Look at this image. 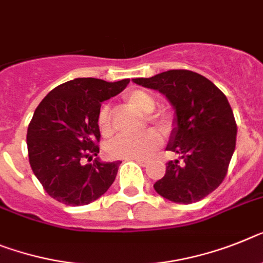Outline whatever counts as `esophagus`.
Instances as JSON below:
<instances>
[{
  "label": "esophagus",
  "instance_id": "1",
  "mask_svg": "<svg viewBox=\"0 0 263 263\" xmlns=\"http://www.w3.org/2000/svg\"><path fill=\"white\" fill-rule=\"evenodd\" d=\"M131 160H135V162L140 165H147V163H148L147 160H144V159H131Z\"/></svg>",
  "mask_w": 263,
  "mask_h": 263
}]
</instances>
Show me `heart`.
Wrapping results in <instances>:
<instances>
[{
    "instance_id": "1",
    "label": "heart",
    "mask_w": 263,
    "mask_h": 263,
    "mask_svg": "<svg viewBox=\"0 0 263 263\" xmlns=\"http://www.w3.org/2000/svg\"><path fill=\"white\" fill-rule=\"evenodd\" d=\"M125 101L129 107L144 115L154 112V109L156 108L155 99L144 90H132L125 95ZM147 119L148 121L154 123L163 134H168L171 131L173 123L167 115L152 114ZM98 125L103 135L111 134V108L108 105H104L99 112ZM160 143H162V139L158 132L154 129H148L139 136H118L112 142L108 143L105 151L108 155L115 159H145L158 148Z\"/></svg>"
}]
</instances>
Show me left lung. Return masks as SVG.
Listing matches in <instances>:
<instances>
[{
	"mask_svg": "<svg viewBox=\"0 0 263 263\" xmlns=\"http://www.w3.org/2000/svg\"><path fill=\"white\" fill-rule=\"evenodd\" d=\"M132 81L159 90L175 109L167 149L182 163L170 160L154 189L171 202H199L223 182L235 149L237 124L229 100L209 79L186 69Z\"/></svg>",
	"mask_w": 263,
	"mask_h": 263,
	"instance_id": "1",
	"label": "left lung"
}]
</instances>
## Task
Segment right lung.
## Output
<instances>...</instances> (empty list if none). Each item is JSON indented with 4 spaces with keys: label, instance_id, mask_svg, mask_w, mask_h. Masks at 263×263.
<instances>
[{
    "label": "right lung",
    "instance_id": "add662e5",
    "mask_svg": "<svg viewBox=\"0 0 263 263\" xmlns=\"http://www.w3.org/2000/svg\"><path fill=\"white\" fill-rule=\"evenodd\" d=\"M129 79L108 83L79 77L46 95L33 114L26 144L30 167L53 199L83 206L100 198L114 183L120 160L101 162L98 156L101 103L124 89Z\"/></svg>",
    "mask_w": 263,
    "mask_h": 263
}]
</instances>
